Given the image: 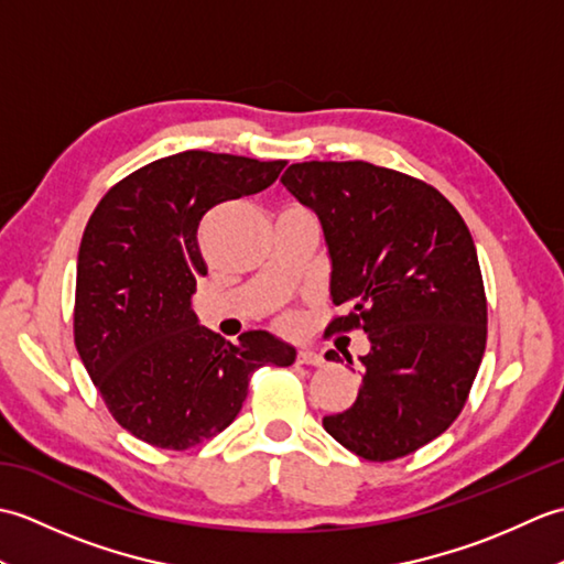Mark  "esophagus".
Masks as SVG:
<instances>
[{
  "label": "esophagus",
  "mask_w": 564,
  "mask_h": 564,
  "mask_svg": "<svg viewBox=\"0 0 564 564\" xmlns=\"http://www.w3.org/2000/svg\"><path fill=\"white\" fill-rule=\"evenodd\" d=\"M295 361L301 364V366H322V364H325V361H322V356L317 351H313V349H301V351H297Z\"/></svg>",
  "instance_id": "esophagus-1"
}]
</instances>
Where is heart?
Here are the masks:
<instances>
[{"label": "heart", "mask_w": 564, "mask_h": 564, "mask_svg": "<svg viewBox=\"0 0 564 564\" xmlns=\"http://www.w3.org/2000/svg\"><path fill=\"white\" fill-rule=\"evenodd\" d=\"M293 322H295L293 317H285V325H289V327H293Z\"/></svg>", "instance_id": "obj_1"}]
</instances>
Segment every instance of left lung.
Listing matches in <instances>:
<instances>
[{
    "instance_id": "obj_1",
    "label": "left lung",
    "mask_w": 564,
    "mask_h": 564,
    "mask_svg": "<svg viewBox=\"0 0 564 564\" xmlns=\"http://www.w3.org/2000/svg\"><path fill=\"white\" fill-rule=\"evenodd\" d=\"M281 182L325 232L329 295L346 307L329 332L358 327L370 341L356 402L322 424L366 460L402 458L455 422L482 361L487 301L470 230L434 186L386 166L303 162Z\"/></svg>"
}]
</instances>
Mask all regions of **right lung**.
I'll return each mask as SVG.
<instances>
[{"mask_svg":"<svg viewBox=\"0 0 564 564\" xmlns=\"http://www.w3.org/2000/svg\"><path fill=\"white\" fill-rule=\"evenodd\" d=\"M279 162L186 150L152 162L101 198L77 257L75 344L113 419L135 438L184 451L242 410L259 366H291L295 346L245 332L237 344L200 327L198 235L227 200L269 188Z\"/></svg>","mask_w":564,"mask_h":564,"instance_id":"right-lung-1","label":"right lung"}]
</instances>
